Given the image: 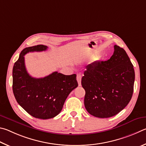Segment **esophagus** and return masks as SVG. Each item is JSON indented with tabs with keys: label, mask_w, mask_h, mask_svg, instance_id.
<instances>
[{
	"label": "esophagus",
	"mask_w": 146,
	"mask_h": 146,
	"mask_svg": "<svg viewBox=\"0 0 146 146\" xmlns=\"http://www.w3.org/2000/svg\"><path fill=\"white\" fill-rule=\"evenodd\" d=\"M76 79H77L79 86H81V75L80 74H78Z\"/></svg>",
	"instance_id": "34e87169"
}]
</instances>
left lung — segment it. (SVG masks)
I'll return each instance as SVG.
<instances>
[{
    "instance_id": "1",
    "label": "left lung",
    "mask_w": 146,
    "mask_h": 146,
    "mask_svg": "<svg viewBox=\"0 0 146 146\" xmlns=\"http://www.w3.org/2000/svg\"><path fill=\"white\" fill-rule=\"evenodd\" d=\"M134 81L135 70L124 48L115 45L108 60L86 66L81 80L86 110L99 118L115 115L131 100Z\"/></svg>"
}]
</instances>
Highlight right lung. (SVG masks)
<instances>
[{"label": "right lung", "mask_w": 146, "mask_h": 146, "mask_svg": "<svg viewBox=\"0 0 146 146\" xmlns=\"http://www.w3.org/2000/svg\"><path fill=\"white\" fill-rule=\"evenodd\" d=\"M47 48L43 45L25 48L13 68V92L17 103L31 115L41 119L58 115L69 94L78 86L76 74L66 76L54 72L46 77L35 78L27 73L25 54Z\"/></svg>", "instance_id": "1"}]
</instances>
